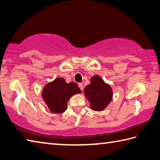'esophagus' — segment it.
Segmentation results:
<instances>
[{"instance_id":"obj_1","label":"esophagus","mask_w":160,"mask_h":160,"mask_svg":"<svg viewBox=\"0 0 160 160\" xmlns=\"http://www.w3.org/2000/svg\"><path fill=\"white\" fill-rule=\"evenodd\" d=\"M78 86H79V87H80V89H81V90H83V88H84V87H83V84L82 83H79V84H78Z\"/></svg>"}]
</instances>
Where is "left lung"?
I'll return each instance as SVG.
<instances>
[{
  "label": "left lung",
  "mask_w": 160,
  "mask_h": 160,
  "mask_svg": "<svg viewBox=\"0 0 160 160\" xmlns=\"http://www.w3.org/2000/svg\"><path fill=\"white\" fill-rule=\"evenodd\" d=\"M86 98L90 107L94 111H102L112 100V90L109 84L105 83L98 75L91 78V83L84 88Z\"/></svg>",
  "instance_id": "1"
}]
</instances>
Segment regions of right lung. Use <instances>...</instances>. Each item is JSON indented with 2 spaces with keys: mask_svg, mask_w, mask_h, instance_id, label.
Wrapping results in <instances>:
<instances>
[{
  "mask_svg": "<svg viewBox=\"0 0 160 160\" xmlns=\"http://www.w3.org/2000/svg\"><path fill=\"white\" fill-rule=\"evenodd\" d=\"M80 93L81 90L76 83H67L64 78H58L44 86L42 98L50 111L60 114L67 110V102L71 97Z\"/></svg>",
  "mask_w": 160,
  "mask_h": 160,
  "instance_id": "obj_1",
  "label": "right lung"
}]
</instances>
